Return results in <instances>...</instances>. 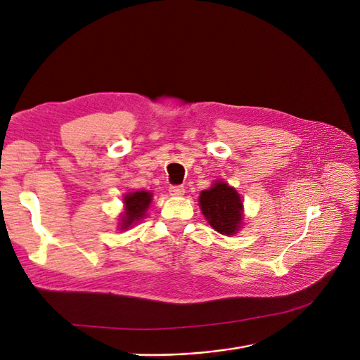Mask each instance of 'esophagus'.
<instances>
[{"mask_svg": "<svg viewBox=\"0 0 360 360\" xmlns=\"http://www.w3.org/2000/svg\"><path fill=\"white\" fill-rule=\"evenodd\" d=\"M168 191H169L172 197H181V195H184V188L183 186H169Z\"/></svg>", "mask_w": 360, "mask_h": 360, "instance_id": "1", "label": "esophagus"}]
</instances>
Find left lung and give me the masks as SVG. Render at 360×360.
<instances>
[{
    "instance_id": "1",
    "label": "left lung",
    "mask_w": 360,
    "mask_h": 360,
    "mask_svg": "<svg viewBox=\"0 0 360 360\" xmlns=\"http://www.w3.org/2000/svg\"><path fill=\"white\" fill-rule=\"evenodd\" d=\"M200 207L207 222L217 233L233 236L242 226L243 202L240 195L225 181H216L210 189L202 191Z\"/></svg>"
}]
</instances>
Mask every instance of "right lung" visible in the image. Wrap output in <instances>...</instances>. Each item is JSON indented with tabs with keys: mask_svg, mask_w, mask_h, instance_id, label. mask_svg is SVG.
Here are the masks:
<instances>
[{
	"mask_svg": "<svg viewBox=\"0 0 360 360\" xmlns=\"http://www.w3.org/2000/svg\"><path fill=\"white\" fill-rule=\"evenodd\" d=\"M151 197L153 195L146 191L127 192L124 195V212L120 216V230H127L129 226H132L141 217L146 216V212L151 202Z\"/></svg>",
	"mask_w": 360,
	"mask_h": 360,
	"instance_id": "right-lung-1",
	"label": "right lung"
}]
</instances>
